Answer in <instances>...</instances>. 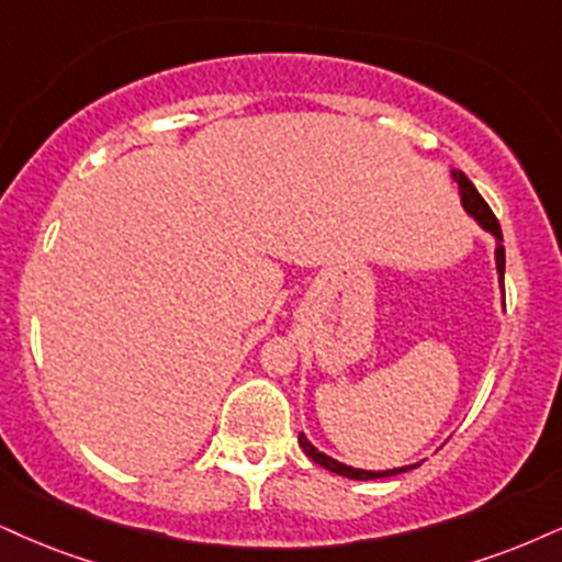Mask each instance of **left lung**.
<instances>
[{
    "label": "left lung",
    "mask_w": 562,
    "mask_h": 562,
    "mask_svg": "<svg viewBox=\"0 0 562 562\" xmlns=\"http://www.w3.org/2000/svg\"><path fill=\"white\" fill-rule=\"evenodd\" d=\"M450 177H453V182L459 184V195H461V205L463 211L472 216L476 224H480L484 232L493 234L495 239V270H497V283H501V294H503V310H505V289H503V276H505V247H503V232H501V224H497V218L493 216V211H490V205L484 203L480 192H476V187L469 182V177L463 175L459 169H450ZM300 446L304 453L313 459L317 467L328 469V472L334 474H341L346 480H380V476H393V474H404V472H412V469L419 467L417 463H408V467H396V469H385V472H370V469H355V467H346V463L330 459L328 453H323V450H317L313 442L307 440V435L300 432Z\"/></svg>",
    "instance_id": "left-lung-1"
}]
</instances>
